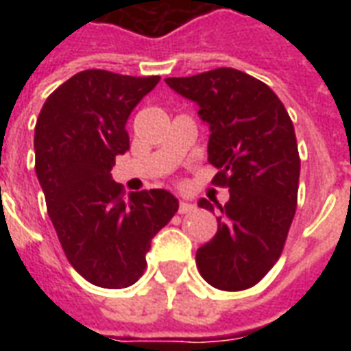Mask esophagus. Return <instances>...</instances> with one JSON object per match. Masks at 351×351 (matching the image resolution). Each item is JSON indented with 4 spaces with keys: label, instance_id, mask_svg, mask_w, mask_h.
Here are the masks:
<instances>
[{
    "label": "esophagus",
    "instance_id": "34e87169",
    "mask_svg": "<svg viewBox=\"0 0 351 351\" xmlns=\"http://www.w3.org/2000/svg\"><path fill=\"white\" fill-rule=\"evenodd\" d=\"M193 208H195V206L191 205V203H186V201H180V203H178V213H180V214L191 213Z\"/></svg>",
    "mask_w": 351,
    "mask_h": 351
}]
</instances>
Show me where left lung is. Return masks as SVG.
I'll list each match as a JSON object with an SVG mask.
<instances>
[{
    "instance_id": "left-lung-1",
    "label": "left lung",
    "mask_w": 351,
    "mask_h": 351,
    "mask_svg": "<svg viewBox=\"0 0 351 351\" xmlns=\"http://www.w3.org/2000/svg\"><path fill=\"white\" fill-rule=\"evenodd\" d=\"M165 82L199 105L218 169L213 182L229 188L228 203H216V235L195 254L199 272L223 291L248 289L278 261L297 208L301 160L291 118L271 88L239 69ZM199 206L214 213L206 199Z\"/></svg>"
}]
</instances>
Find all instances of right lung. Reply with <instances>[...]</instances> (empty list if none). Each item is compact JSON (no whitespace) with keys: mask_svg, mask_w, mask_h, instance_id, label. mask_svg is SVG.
Instances as JSON below:
<instances>
[{"mask_svg":"<svg viewBox=\"0 0 351 351\" xmlns=\"http://www.w3.org/2000/svg\"><path fill=\"white\" fill-rule=\"evenodd\" d=\"M160 77L103 69L73 75L50 93L35 123V173L65 256L90 284L120 289L146 267L154 235L178 210L167 190L123 197L110 176L130 150L125 122Z\"/></svg>","mask_w":351,"mask_h":351,"instance_id":"obj_1","label":"right lung"}]
</instances>
